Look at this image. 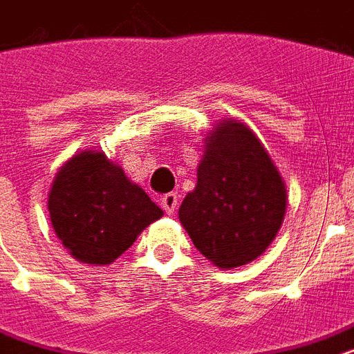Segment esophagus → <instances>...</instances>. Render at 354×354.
I'll use <instances>...</instances> for the list:
<instances>
[{
	"label": "esophagus",
	"mask_w": 354,
	"mask_h": 354,
	"mask_svg": "<svg viewBox=\"0 0 354 354\" xmlns=\"http://www.w3.org/2000/svg\"><path fill=\"white\" fill-rule=\"evenodd\" d=\"M178 206V193H165L161 197V208H163L167 214H174Z\"/></svg>",
	"instance_id": "1"
}]
</instances>
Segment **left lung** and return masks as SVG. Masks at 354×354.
<instances>
[{"instance_id":"left-lung-1","label":"left lung","mask_w":354,"mask_h":354,"mask_svg":"<svg viewBox=\"0 0 354 354\" xmlns=\"http://www.w3.org/2000/svg\"><path fill=\"white\" fill-rule=\"evenodd\" d=\"M206 140L197 187L178 216L204 257L219 268H236L270 245L283 221L287 189L245 125L223 122Z\"/></svg>"}]
</instances>
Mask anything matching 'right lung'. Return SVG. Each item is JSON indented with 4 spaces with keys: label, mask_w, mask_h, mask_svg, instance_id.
<instances>
[{
    "label": "right lung",
    "mask_w": 354,
    "mask_h": 354,
    "mask_svg": "<svg viewBox=\"0 0 354 354\" xmlns=\"http://www.w3.org/2000/svg\"><path fill=\"white\" fill-rule=\"evenodd\" d=\"M48 212L57 238L86 264H111L163 216L103 151H82L57 172Z\"/></svg>",
    "instance_id": "add662e5"
}]
</instances>
